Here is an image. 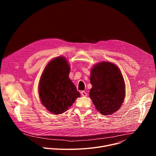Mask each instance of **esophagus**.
Returning a JSON list of instances; mask_svg holds the SVG:
<instances>
[{"label":"esophagus","instance_id":"esophagus-1","mask_svg":"<svg viewBox=\"0 0 156 156\" xmlns=\"http://www.w3.org/2000/svg\"><path fill=\"white\" fill-rule=\"evenodd\" d=\"M81 96H84V97L87 96V93H86L85 91H81Z\"/></svg>","mask_w":156,"mask_h":156}]
</instances>
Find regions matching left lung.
I'll return each mask as SVG.
<instances>
[{"label": "left lung", "instance_id": "obj_1", "mask_svg": "<svg viewBox=\"0 0 156 156\" xmlns=\"http://www.w3.org/2000/svg\"><path fill=\"white\" fill-rule=\"evenodd\" d=\"M90 97L102 115L114 114L120 108L125 96V85L117 66L103 62L91 70Z\"/></svg>", "mask_w": 156, "mask_h": 156}]
</instances>
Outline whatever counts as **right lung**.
Here are the masks:
<instances>
[{"label":"right lung","instance_id":"add662e5","mask_svg":"<svg viewBox=\"0 0 156 156\" xmlns=\"http://www.w3.org/2000/svg\"><path fill=\"white\" fill-rule=\"evenodd\" d=\"M70 69L66 59L58 57L48 64L41 77L39 93L41 102L55 115L66 112L80 96L69 77Z\"/></svg>","mask_w":156,"mask_h":156}]
</instances>
